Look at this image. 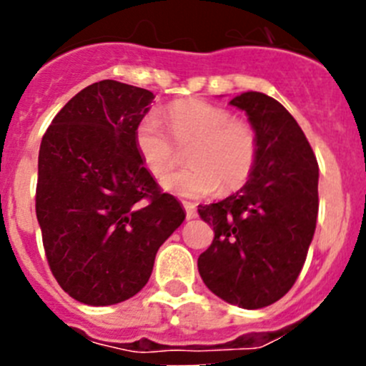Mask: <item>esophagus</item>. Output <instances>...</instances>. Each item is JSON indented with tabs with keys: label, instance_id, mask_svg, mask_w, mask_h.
<instances>
[{
	"label": "esophagus",
	"instance_id": "34e87169",
	"mask_svg": "<svg viewBox=\"0 0 366 366\" xmlns=\"http://www.w3.org/2000/svg\"><path fill=\"white\" fill-rule=\"evenodd\" d=\"M184 210H186V217L187 219H194L197 217V205L191 204V202H182Z\"/></svg>",
	"mask_w": 366,
	"mask_h": 366
}]
</instances>
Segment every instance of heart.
<instances>
[{"label":"heart","instance_id":"1","mask_svg":"<svg viewBox=\"0 0 366 366\" xmlns=\"http://www.w3.org/2000/svg\"><path fill=\"white\" fill-rule=\"evenodd\" d=\"M164 118L175 143H191L186 154L191 166L164 179L166 189L200 198L219 187L230 193L248 182L258 156V138L252 124L232 118L227 108L202 99L173 102L166 108ZM134 147L156 179L168 175L177 164L175 147L156 114H145L136 124Z\"/></svg>","mask_w":366,"mask_h":366}]
</instances>
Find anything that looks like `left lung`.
Masks as SVG:
<instances>
[{
  "label": "left lung",
  "mask_w": 366,
  "mask_h": 366,
  "mask_svg": "<svg viewBox=\"0 0 366 366\" xmlns=\"http://www.w3.org/2000/svg\"><path fill=\"white\" fill-rule=\"evenodd\" d=\"M248 114L258 156L248 182L224 200L198 205L214 241L198 257L210 292L246 310L292 289L319 212V164L305 132L276 99L244 92L230 101Z\"/></svg>",
  "instance_id": "8db88e82"
}]
</instances>
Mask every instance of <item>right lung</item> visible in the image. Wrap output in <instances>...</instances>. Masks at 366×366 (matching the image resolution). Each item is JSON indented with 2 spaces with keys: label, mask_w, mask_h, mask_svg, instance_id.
Instances as JSON below:
<instances>
[{
  "label": "right lung",
  "mask_w": 366,
  "mask_h": 366,
  "mask_svg": "<svg viewBox=\"0 0 366 366\" xmlns=\"http://www.w3.org/2000/svg\"><path fill=\"white\" fill-rule=\"evenodd\" d=\"M152 92L113 79L60 109L39 152L35 209L47 262L76 301L108 306L136 296L162 242L186 219L134 147Z\"/></svg>",
  "instance_id": "add662e5"
}]
</instances>
